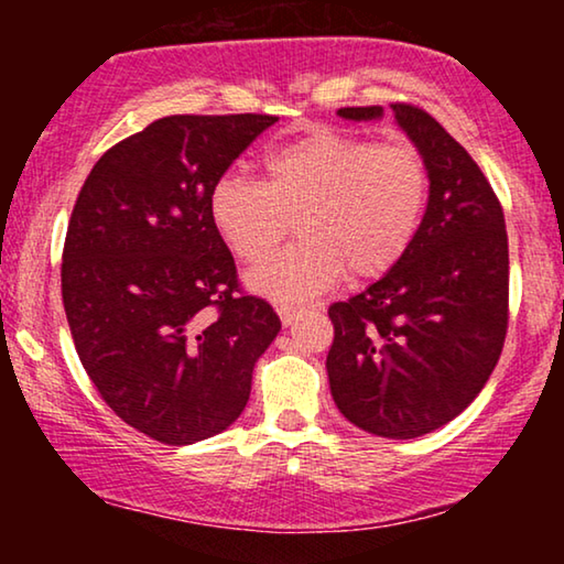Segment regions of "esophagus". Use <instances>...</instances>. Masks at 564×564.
Segmentation results:
<instances>
[{
  "mask_svg": "<svg viewBox=\"0 0 564 564\" xmlns=\"http://www.w3.org/2000/svg\"><path fill=\"white\" fill-rule=\"evenodd\" d=\"M276 313H280V321L284 326H292L297 318H303L305 315V307H297V305H280L276 307Z\"/></svg>",
  "mask_w": 564,
  "mask_h": 564,
  "instance_id": "34e87169",
  "label": "esophagus"
}]
</instances>
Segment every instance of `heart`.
<instances>
[{
  "instance_id": "heart-1",
  "label": "heart",
  "mask_w": 564,
  "mask_h": 564,
  "mask_svg": "<svg viewBox=\"0 0 564 564\" xmlns=\"http://www.w3.org/2000/svg\"><path fill=\"white\" fill-rule=\"evenodd\" d=\"M426 161L411 145L315 128L264 156V182L226 172L207 210L223 243L246 264L274 251L297 218L300 241L246 276L259 295L311 300L346 272H390L419 236L429 205Z\"/></svg>"
}]
</instances>
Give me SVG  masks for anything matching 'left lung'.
<instances>
[{
	"label": "left lung",
	"mask_w": 564,
	"mask_h": 564,
	"mask_svg": "<svg viewBox=\"0 0 564 564\" xmlns=\"http://www.w3.org/2000/svg\"><path fill=\"white\" fill-rule=\"evenodd\" d=\"M426 161L429 205L403 259L365 292L334 303L326 369L354 426L415 438L465 411L488 382L508 328L503 207L473 156L413 105H390ZM380 120L382 107H341Z\"/></svg>",
	"instance_id": "8db88e82"
}]
</instances>
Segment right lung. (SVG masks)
Here are the masks:
<instances>
[{
	"label": "right lung",
	"instance_id": "add662e5",
	"mask_svg": "<svg viewBox=\"0 0 564 564\" xmlns=\"http://www.w3.org/2000/svg\"><path fill=\"white\" fill-rule=\"evenodd\" d=\"M274 122L161 118L112 145L76 197L61 264L76 354L115 415L161 444L226 431L282 328L267 300L241 295L207 210L215 180Z\"/></svg>",
	"mask_w": 564,
	"mask_h": 564
}]
</instances>
